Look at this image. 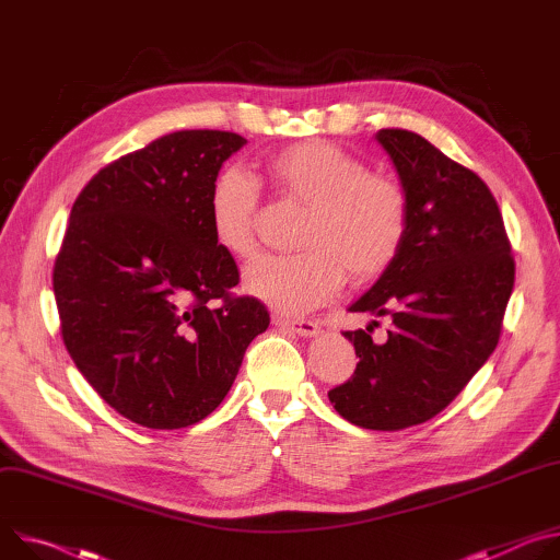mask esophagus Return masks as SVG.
<instances>
[{"mask_svg": "<svg viewBox=\"0 0 560 560\" xmlns=\"http://www.w3.org/2000/svg\"><path fill=\"white\" fill-rule=\"evenodd\" d=\"M276 325L287 329V331H293V334H298L302 338H314V336L320 334V327L314 320H282V318H278Z\"/></svg>", "mask_w": 560, "mask_h": 560, "instance_id": "1", "label": "esophagus"}]
</instances>
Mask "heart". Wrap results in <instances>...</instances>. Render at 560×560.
Returning <instances> with one entry per match:
<instances>
[{"label": "heart", "mask_w": 560, "mask_h": 560, "mask_svg": "<svg viewBox=\"0 0 560 560\" xmlns=\"http://www.w3.org/2000/svg\"><path fill=\"white\" fill-rule=\"evenodd\" d=\"M273 189L302 207L298 246L291 256H265L244 271V291L284 314H304L331 300L349 271L369 282L396 260L407 231L402 186L345 149L308 140L282 149L267 162ZM213 242L231 258L256 254L258 191L252 175L229 168L209 194Z\"/></svg>", "instance_id": "1"}]
</instances>
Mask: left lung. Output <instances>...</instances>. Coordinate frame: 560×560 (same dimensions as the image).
Listing matches in <instances>:
<instances>
[{
	"mask_svg": "<svg viewBox=\"0 0 560 560\" xmlns=\"http://www.w3.org/2000/svg\"><path fill=\"white\" fill-rule=\"evenodd\" d=\"M407 198V231L396 260L351 306L390 320L388 340L345 331L360 362L329 392L355 427L398 431L441 413L499 345L514 289L503 215L487 184L424 138L383 129Z\"/></svg>",
	"mask_w": 560,
	"mask_h": 560,
	"instance_id": "obj_1",
	"label": "left lung"
}]
</instances>
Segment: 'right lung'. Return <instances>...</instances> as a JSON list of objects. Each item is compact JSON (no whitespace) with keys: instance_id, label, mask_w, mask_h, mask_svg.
<instances>
[{"instance_id":"add662e5","label":"right lung","mask_w":560,"mask_h":560,"mask_svg":"<svg viewBox=\"0 0 560 560\" xmlns=\"http://www.w3.org/2000/svg\"><path fill=\"white\" fill-rule=\"evenodd\" d=\"M244 144L226 131L164 136L102 168L71 209L52 271L61 336L104 402L142 427L205 420L269 327L260 300L231 298L237 267L207 209Z\"/></svg>"}]
</instances>
